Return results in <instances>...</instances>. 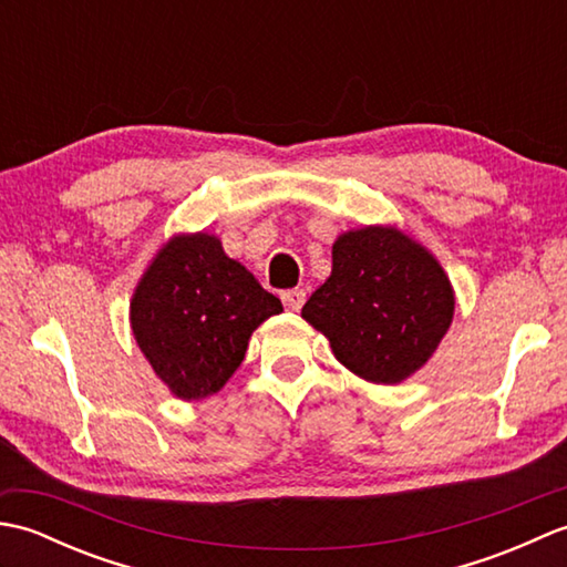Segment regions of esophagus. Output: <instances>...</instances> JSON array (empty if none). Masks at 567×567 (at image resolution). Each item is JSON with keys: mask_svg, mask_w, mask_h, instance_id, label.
Returning a JSON list of instances; mask_svg holds the SVG:
<instances>
[{"mask_svg": "<svg viewBox=\"0 0 567 567\" xmlns=\"http://www.w3.org/2000/svg\"><path fill=\"white\" fill-rule=\"evenodd\" d=\"M280 299H282V305L290 309V311H299L302 309V305L307 302V292L305 290H285L282 295H280Z\"/></svg>", "mask_w": 567, "mask_h": 567, "instance_id": "34e87169", "label": "esophagus"}]
</instances>
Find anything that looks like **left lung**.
<instances>
[{
    "instance_id": "1",
    "label": "left lung",
    "mask_w": 567,
    "mask_h": 567,
    "mask_svg": "<svg viewBox=\"0 0 567 567\" xmlns=\"http://www.w3.org/2000/svg\"><path fill=\"white\" fill-rule=\"evenodd\" d=\"M453 307L449 277L426 248L396 228L368 226L336 240L331 277L302 317L358 378L396 384L436 351Z\"/></svg>"
}]
</instances>
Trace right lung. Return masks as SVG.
Returning <instances> with one entry per match:
<instances>
[{
	"mask_svg": "<svg viewBox=\"0 0 567 567\" xmlns=\"http://www.w3.org/2000/svg\"><path fill=\"white\" fill-rule=\"evenodd\" d=\"M244 265L207 234L177 236L136 287L131 329L143 355L179 400L219 392L246 355L250 333L280 315Z\"/></svg>",
	"mask_w": 567,
	"mask_h": 567,
	"instance_id": "obj_1",
	"label": "right lung"
}]
</instances>
